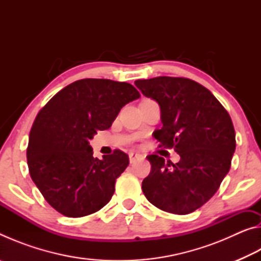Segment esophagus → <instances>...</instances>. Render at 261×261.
<instances>
[{"instance_id":"1","label":"esophagus","mask_w":261,"mask_h":261,"mask_svg":"<svg viewBox=\"0 0 261 261\" xmlns=\"http://www.w3.org/2000/svg\"><path fill=\"white\" fill-rule=\"evenodd\" d=\"M129 159H130V163H135L137 160L141 159V155L139 153H135V152H130L129 153Z\"/></svg>"}]
</instances>
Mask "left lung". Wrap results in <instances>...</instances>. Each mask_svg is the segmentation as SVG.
Masks as SVG:
<instances>
[{
    "label": "left lung",
    "mask_w": 261,
    "mask_h": 261,
    "mask_svg": "<svg viewBox=\"0 0 261 261\" xmlns=\"http://www.w3.org/2000/svg\"><path fill=\"white\" fill-rule=\"evenodd\" d=\"M135 85L160 106L162 127L153 132L155 139L180 156L174 165L148 155L152 168L143 192L162 211L191 213L214 196L230 169L236 148L231 118L206 87L191 79L163 76Z\"/></svg>",
    "instance_id": "8db88e82"
}]
</instances>
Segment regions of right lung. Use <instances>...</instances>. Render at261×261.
<instances>
[{"label":"right lung","mask_w":261,"mask_h":261,"mask_svg":"<svg viewBox=\"0 0 261 261\" xmlns=\"http://www.w3.org/2000/svg\"><path fill=\"white\" fill-rule=\"evenodd\" d=\"M139 96L129 83L81 79L56 93L39 112L26 156L31 178L53 208L81 218L112 199L129 156L115 149L99 160L90 140L98 130L109 129L122 107Z\"/></svg>","instance_id":"1"}]
</instances>
